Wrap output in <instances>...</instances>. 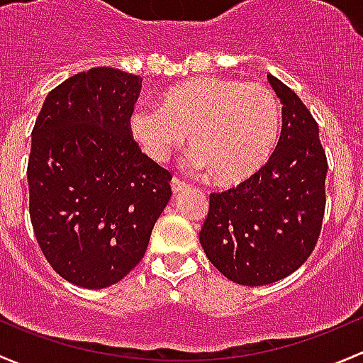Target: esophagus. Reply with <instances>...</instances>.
<instances>
[{"mask_svg": "<svg viewBox=\"0 0 363 363\" xmlns=\"http://www.w3.org/2000/svg\"><path fill=\"white\" fill-rule=\"evenodd\" d=\"M171 190H173V194H180L183 190H186V185L182 180H178V178H173L171 180Z\"/></svg>", "mask_w": 363, "mask_h": 363, "instance_id": "obj_1", "label": "esophagus"}]
</instances>
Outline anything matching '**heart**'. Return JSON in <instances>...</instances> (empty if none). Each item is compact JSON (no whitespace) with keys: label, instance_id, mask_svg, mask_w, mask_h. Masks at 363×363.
Here are the masks:
<instances>
[{"label":"heart","instance_id":"b5f03b06","mask_svg":"<svg viewBox=\"0 0 363 363\" xmlns=\"http://www.w3.org/2000/svg\"><path fill=\"white\" fill-rule=\"evenodd\" d=\"M127 125L155 162H164L189 134L192 166L216 185L234 186L271 159L281 134V110L262 84L197 77L164 89L159 108H134Z\"/></svg>","mask_w":363,"mask_h":363}]
</instances>
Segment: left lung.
<instances>
[{
  "instance_id": "obj_1",
  "label": "left lung",
  "mask_w": 363,
  "mask_h": 363,
  "mask_svg": "<svg viewBox=\"0 0 363 363\" xmlns=\"http://www.w3.org/2000/svg\"><path fill=\"white\" fill-rule=\"evenodd\" d=\"M283 129L269 162L250 180L209 196L199 241L209 262L238 285L286 278L308 260L325 211L327 157L318 124L301 98L269 74Z\"/></svg>"
}]
</instances>
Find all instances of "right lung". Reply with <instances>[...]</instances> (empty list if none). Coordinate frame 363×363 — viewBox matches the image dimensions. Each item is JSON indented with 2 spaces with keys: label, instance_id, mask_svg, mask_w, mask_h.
I'll return each mask as SVG.
<instances>
[{
  "label": "right lung",
  "instance_id": "obj_1",
  "mask_svg": "<svg viewBox=\"0 0 363 363\" xmlns=\"http://www.w3.org/2000/svg\"><path fill=\"white\" fill-rule=\"evenodd\" d=\"M141 78L73 74L48 92L28 162L29 216L45 259L84 289L121 281L143 259L171 197V174L130 138Z\"/></svg>",
  "mask_w": 363,
  "mask_h": 363
}]
</instances>
